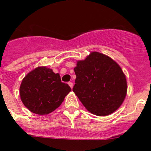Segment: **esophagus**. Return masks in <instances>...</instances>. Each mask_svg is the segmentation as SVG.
<instances>
[{
    "label": "esophagus",
    "instance_id": "1",
    "mask_svg": "<svg viewBox=\"0 0 151 151\" xmlns=\"http://www.w3.org/2000/svg\"><path fill=\"white\" fill-rule=\"evenodd\" d=\"M68 84H69V86H70V88H73V86H74V85H73V83H72V82H68Z\"/></svg>",
    "mask_w": 151,
    "mask_h": 151
}]
</instances>
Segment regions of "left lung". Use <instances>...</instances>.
Returning <instances> with one entry per match:
<instances>
[{"label":"left lung","mask_w":151,"mask_h":151,"mask_svg":"<svg viewBox=\"0 0 151 151\" xmlns=\"http://www.w3.org/2000/svg\"><path fill=\"white\" fill-rule=\"evenodd\" d=\"M73 91L89 112L98 116L113 113L127 93L126 77L117 63L99 52H92L74 68Z\"/></svg>","instance_id":"8db88e82"}]
</instances>
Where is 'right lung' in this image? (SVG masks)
I'll list each match as a JSON object with an SVG mask.
<instances>
[{
    "label": "right lung",
    "instance_id": "add662e5",
    "mask_svg": "<svg viewBox=\"0 0 151 151\" xmlns=\"http://www.w3.org/2000/svg\"><path fill=\"white\" fill-rule=\"evenodd\" d=\"M70 90L69 85L61 82L59 74L46 67H39L23 78L19 94L29 111L42 115L59 107Z\"/></svg>",
    "mask_w": 151,
    "mask_h": 151
}]
</instances>
